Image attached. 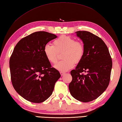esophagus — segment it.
<instances>
[{"label":"esophagus","instance_id":"obj_1","mask_svg":"<svg viewBox=\"0 0 122 122\" xmlns=\"http://www.w3.org/2000/svg\"><path fill=\"white\" fill-rule=\"evenodd\" d=\"M60 74H61V76H63L64 75H65V74H66V73H65V72H60Z\"/></svg>","mask_w":122,"mask_h":122}]
</instances>
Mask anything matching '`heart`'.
Returning <instances> with one entry per match:
<instances>
[{"label":"heart","instance_id":"heart-1","mask_svg":"<svg viewBox=\"0 0 122 122\" xmlns=\"http://www.w3.org/2000/svg\"><path fill=\"white\" fill-rule=\"evenodd\" d=\"M54 45L47 44L44 46L43 51L47 60L53 64L56 63L58 52L63 51V60L59 62L54 66L56 69L65 72L74 68L75 62L80 61L84 53L82 44L76 41L72 37L61 36L53 41Z\"/></svg>","mask_w":122,"mask_h":122}]
</instances>
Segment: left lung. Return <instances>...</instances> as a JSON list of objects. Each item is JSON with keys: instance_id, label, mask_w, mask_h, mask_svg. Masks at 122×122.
<instances>
[{"instance_id": "obj_1", "label": "left lung", "mask_w": 122, "mask_h": 122, "mask_svg": "<svg viewBox=\"0 0 122 122\" xmlns=\"http://www.w3.org/2000/svg\"><path fill=\"white\" fill-rule=\"evenodd\" d=\"M75 33L83 41L84 53L75 69L71 71L72 79L69 89L75 99L87 102L98 98L107 89L112 60L107 45L100 38L86 31Z\"/></svg>"}]
</instances>
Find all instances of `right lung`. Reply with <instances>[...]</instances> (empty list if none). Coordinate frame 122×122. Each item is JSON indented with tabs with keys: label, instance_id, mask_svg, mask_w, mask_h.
Segmentation results:
<instances>
[{
	"label": "right lung",
	"instance_id": "add662e5",
	"mask_svg": "<svg viewBox=\"0 0 122 122\" xmlns=\"http://www.w3.org/2000/svg\"><path fill=\"white\" fill-rule=\"evenodd\" d=\"M56 37L47 32H35L21 39L13 50L10 60L11 81L16 92L26 100L45 101L61 77L43 51L44 46Z\"/></svg>",
	"mask_w": 122,
	"mask_h": 122
}]
</instances>
